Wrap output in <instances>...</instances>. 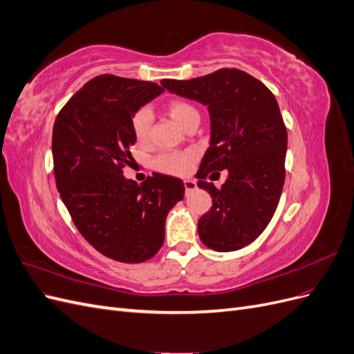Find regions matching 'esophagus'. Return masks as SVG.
Masks as SVG:
<instances>
[{
  "label": "esophagus",
  "instance_id": "1",
  "mask_svg": "<svg viewBox=\"0 0 354 354\" xmlns=\"http://www.w3.org/2000/svg\"><path fill=\"white\" fill-rule=\"evenodd\" d=\"M183 183H185L186 192H192V190L196 189V181L195 180H185Z\"/></svg>",
  "mask_w": 354,
  "mask_h": 354
}]
</instances>
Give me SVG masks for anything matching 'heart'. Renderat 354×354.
<instances>
[{"mask_svg": "<svg viewBox=\"0 0 354 354\" xmlns=\"http://www.w3.org/2000/svg\"><path fill=\"white\" fill-rule=\"evenodd\" d=\"M167 113L181 127L186 128L192 124H199L201 115L194 104L183 99H173L165 104ZM152 128V113L149 109H138L131 118V130L138 143H147L151 137ZM194 162V155L190 152H168L159 155L155 159V168L160 173L185 176Z\"/></svg>", "mask_w": 354, "mask_h": 354, "instance_id": "1", "label": "heart"}]
</instances>
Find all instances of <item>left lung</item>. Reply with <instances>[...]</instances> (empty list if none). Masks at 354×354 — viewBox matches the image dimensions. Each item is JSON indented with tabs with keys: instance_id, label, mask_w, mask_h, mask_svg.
I'll return each instance as SVG.
<instances>
[{
	"instance_id": "8db88e82",
	"label": "left lung",
	"mask_w": 354,
	"mask_h": 354,
	"mask_svg": "<svg viewBox=\"0 0 354 354\" xmlns=\"http://www.w3.org/2000/svg\"><path fill=\"white\" fill-rule=\"evenodd\" d=\"M160 84L208 106L211 142L196 177L212 207L199 218L198 233L214 251L241 250L267 227L282 194L288 134L279 104L261 81L239 69ZM223 169L230 174L220 189L205 181Z\"/></svg>"
}]
</instances>
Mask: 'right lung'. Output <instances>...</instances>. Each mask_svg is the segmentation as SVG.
I'll return each instance as SVG.
<instances>
[{
    "mask_svg": "<svg viewBox=\"0 0 354 354\" xmlns=\"http://www.w3.org/2000/svg\"><path fill=\"white\" fill-rule=\"evenodd\" d=\"M164 88L151 81L99 75L75 93L53 127V162L60 198L90 245L121 263L146 261L160 250L169 209L183 181L155 173L142 185L122 168L133 159V115Z\"/></svg>",
    "mask_w": 354,
    "mask_h": 354,
    "instance_id": "add662e5",
    "label": "right lung"
}]
</instances>
